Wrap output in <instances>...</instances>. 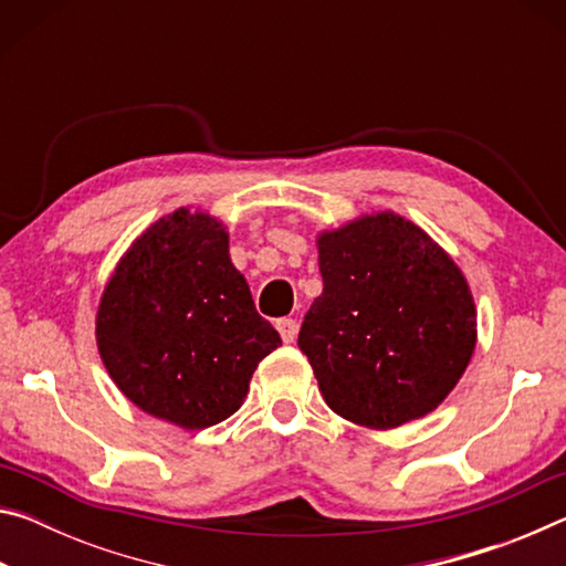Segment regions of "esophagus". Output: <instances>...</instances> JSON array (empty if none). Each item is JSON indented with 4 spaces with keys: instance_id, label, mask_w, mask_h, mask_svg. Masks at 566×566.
<instances>
[{
    "instance_id": "34e87169",
    "label": "esophagus",
    "mask_w": 566,
    "mask_h": 566,
    "mask_svg": "<svg viewBox=\"0 0 566 566\" xmlns=\"http://www.w3.org/2000/svg\"><path fill=\"white\" fill-rule=\"evenodd\" d=\"M276 329H280L282 339H284L286 344L296 339V322H294V319H280V322H276Z\"/></svg>"
}]
</instances>
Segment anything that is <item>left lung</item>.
Here are the masks:
<instances>
[{
	"mask_svg": "<svg viewBox=\"0 0 566 566\" xmlns=\"http://www.w3.org/2000/svg\"><path fill=\"white\" fill-rule=\"evenodd\" d=\"M324 290L300 349L332 411L391 429L442 405L476 344L464 274L409 219L379 212L322 232Z\"/></svg>",
	"mask_w": 566,
	"mask_h": 566,
	"instance_id": "1",
	"label": "left lung"
}]
</instances>
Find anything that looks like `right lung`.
I'll list each match as a JSON object with an SVG mask.
<instances>
[{"label": "right lung", "mask_w": 566, "mask_h": 566, "mask_svg": "<svg viewBox=\"0 0 566 566\" xmlns=\"http://www.w3.org/2000/svg\"><path fill=\"white\" fill-rule=\"evenodd\" d=\"M280 344L229 260L222 222L185 207L134 239L97 312V347L114 385L181 429L232 417L256 364Z\"/></svg>", "instance_id": "1"}]
</instances>
